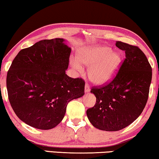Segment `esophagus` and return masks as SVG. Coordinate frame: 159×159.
<instances>
[{"mask_svg": "<svg viewBox=\"0 0 159 159\" xmlns=\"http://www.w3.org/2000/svg\"><path fill=\"white\" fill-rule=\"evenodd\" d=\"M90 91V88H89V86L88 84H85V87H84V92H89Z\"/></svg>", "mask_w": 159, "mask_h": 159, "instance_id": "obj_1", "label": "esophagus"}]
</instances>
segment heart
<instances>
[{
  "label": "heart",
  "mask_w": 159,
  "mask_h": 159,
  "mask_svg": "<svg viewBox=\"0 0 159 159\" xmlns=\"http://www.w3.org/2000/svg\"><path fill=\"white\" fill-rule=\"evenodd\" d=\"M77 59L78 61H72L73 67L81 70V64L89 67L88 76L90 81L97 85H103L111 81L122 64L120 53L104 45L81 48L77 52Z\"/></svg>",
  "instance_id": "obj_1"
}]
</instances>
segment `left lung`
Returning a JSON list of instances; mask_svg holds the SVG:
<instances>
[{"label": "left lung", "mask_w": 159, "mask_h": 159, "mask_svg": "<svg viewBox=\"0 0 159 159\" xmlns=\"http://www.w3.org/2000/svg\"><path fill=\"white\" fill-rule=\"evenodd\" d=\"M125 53V59L112 81L92 88L96 103L86 115L92 125L106 131H116L129 125L139 116L148 101L152 68L146 56L136 46L116 42Z\"/></svg>", "instance_id": "left-lung-1"}]
</instances>
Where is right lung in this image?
Here are the masks:
<instances>
[{
    "mask_svg": "<svg viewBox=\"0 0 159 159\" xmlns=\"http://www.w3.org/2000/svg\"><path fill=\"white\" fill-rule=\"evenodd\" d=\"M71 48L61 38L43 39L21 50L7 73L9 100L16 115L31 127L59 125L67 103L84 94L85 82L66 74Z\"/></svg>",
    "mask_w": 159,
    "mask_h": 159,
    "instance_id": "add662e5",
    "label": "right lung"
}]
</instances>
